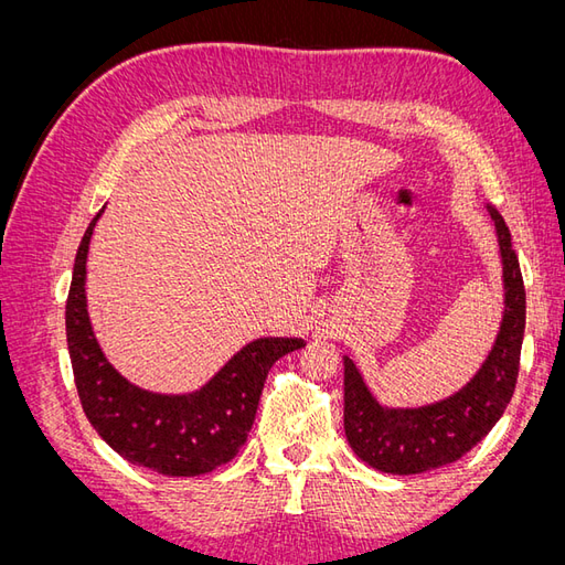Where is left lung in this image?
<instances>
[{"instance_id":"obj_1","label":"left lung","mask_w":565,"mask_h":565,"mask_svg":"<svg viewBox=\"0 0 565 565\" xmlns=\"http://www.w3.org/2000/svg\"><path fill=\"white\" fill-rule=\"evenodd\" d=\"M502 262V320L473 377L426 405H384L344 355V431L365 465L384 473H424L446 467L481 443L514 396L525 330V287L502 214L486 204Z\"/></svg>"}]
</instances>
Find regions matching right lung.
I'll use <instances>...</instances> for the list:
<instances>
[{
	"mask_svg": "<svg viewBox=\"0 0 565 565\" xmlns=\"http://www.w3.org/2000/svg\"><path fill=\"white\" fill-rule=\"evenodd\" d=\"M104 212L94 216L77 247L65 303L67 353L84 413L129 465L164 476L210 473L245 446L270 365L306 341L254 339L195 391L160 393L129 382L100 349L87 301L89 243Z\"/></svg>",
	"mask_w": 565,
	"mask_h": 565,
	"instance_id": "1",
	"label": "right lung"
}]
</instances>
